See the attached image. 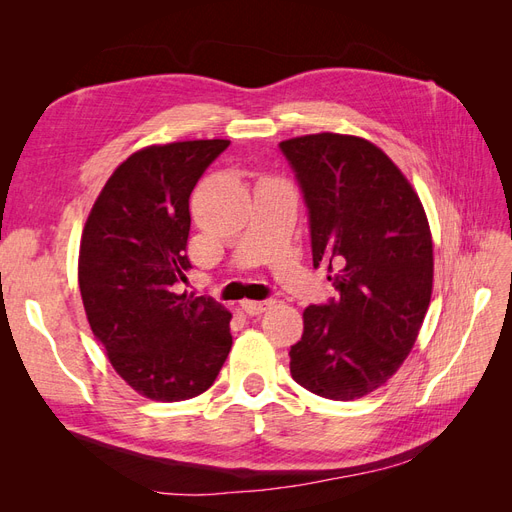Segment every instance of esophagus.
Returning a JSON list of instances; mask_svg holds the SVG:
<instances>
[{
    "label": "esophagus",
    "instance_id": "34e87169",
    "mask_svg": "<svg viewBox=\"0 0 512 512\" xmlns=\"http://www.w3.org/2000/svg\"><path fill=\"white\" fill-rule=\"evenodd\" d=\"M273 303H275L273 299H265V301H243L241 307L245 309L247 314L258 316V314H262V312H267V309H271Z\"/></svg>",
    "mask_w": 512,
    "mask_h": 512
}]
</instances>
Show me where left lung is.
Wrapping results in <instances>:
<instances>
[{
    "instance_id": "obj_1",
    "label": "left lung",
    "mask_w": 512,
    "mask_h": 512,
    "mask_svg": "<svg viewBox=\"0 0 512 512\" xmlns=\"http://www.w3.org/2000/svg\"><path fill=\"white\" fill-rule=\"evenodd\" d=\"M309 211L314 267L339 292L303 312L290 374L314 395L350 401L406 361L433 286L425 209L382 149L359 136L307 134L282 141Z\"/></svg>"
}]
</instances>
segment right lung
<instances>
[{
    "mask_svg": "<svg viewBox=\"0 0 512 512\" xmlns=\"http://www.w3.org/2000/svg\"><path fill=\"white\" fill-rule=\"evenodd\" d=\"M230 141L151 145L115 168L79 252L89 327L136 393L183 401L205 393L232 346L230 312L179 292L190 269V194Z\"/></svg>",
    "mask_w": 512,
    "mask_h": 512,
    "instance_id": "right-lung-1",
    "label": "right lung"
}]
</instances>
